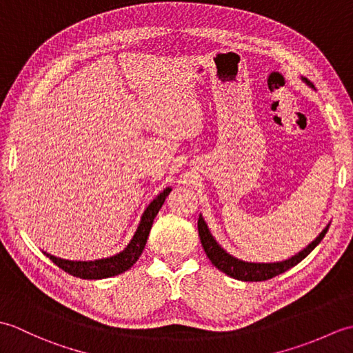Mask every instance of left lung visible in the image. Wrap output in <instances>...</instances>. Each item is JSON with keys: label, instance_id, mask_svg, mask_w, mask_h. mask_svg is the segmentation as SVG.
<instances>
[{"label": "left lung", "instance_id": "8db88e82", "mask_svg": "<svg viewBox=\"0 0 353 353\" xmlns=\"http://www.w3.org/2000/svg\"><path fill=\"white\" fill-rule=\"evenodd\" d=\"M303 81L306 85L312 86V83L308 79H303ZM197 228H199V236H200L201 245H203L205 253L208 254L209 261L212 262V265L221 270V272L226 273L228 276L234 277V279L244 281V282H261V281L272 279V277L281 274V273H285L291 267L297 265L299 262L305 259L314 249H316L317 244L321 241V239H323V236L326 235V232L329 229V226H326L323 229V232H321V234L316 239H314V241L308 247H306V249L299 252L297 254H294V256L287 259V261L274 262V264H254V262L239 261L234 256H230L229 253L224 252L219 245V243L215 241L214 236L211 235V232H209L203 216L201 215L199 216Z\"/></svg>", "mask_w": 353, "mask_h": 353}]
</instances>
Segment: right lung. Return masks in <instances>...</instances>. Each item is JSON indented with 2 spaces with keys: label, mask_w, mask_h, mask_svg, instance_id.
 <instances>
[{
  "label": "right lung",
  "mask_w": 353,
  "mask_h": 353,
  "mask_svg": "<svg viewBox=\"0 0 353 353\" xmlns=\"http://www.w3.org/2000/svg\"><path fill=\"white\" fill-rule=\"evenodd\" d=\"M170 192H171V188L163 190V192H161L159 196H157L152 203L148 205L145 212L142 214L138 230L134 232L132 241L123 252H119L118 254H115V256L99 259V261H66V259L52 256L50 253H45V254H47V256L54 262L59 268H62L63 272L76 277H80V279H106V277L121 274L127 272V270H129L134 262L139 259L141 253L145 247L154 216L157 215V212H159V209L162 208L163 201Z\"/></svg>",
  "instance_id": "1"
}]
</instances>
